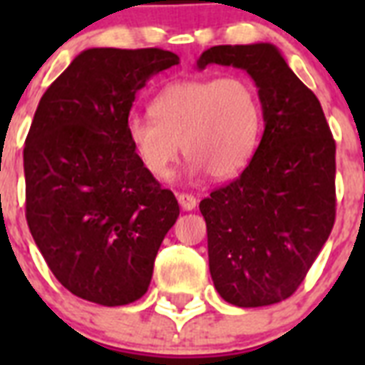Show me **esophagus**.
<instances>
[{
  "instance_id": "obj_1",
  "label": "esophagus",
  "mask_w": 365,
  "mask_h": 365,
  "mask_svg": "<svg viewBox=\"0 0 365 365\" xmlns=\"http://www.w3.org/2000/svg\"><path fill=\"white\" fill-rule=\"evenodd\" d=\"M178 202H180V206H182V210L185 212L193 210L195 206H197V199H195L193 195H189V193L178 195Z\"/></svg>"
}]
</instances>
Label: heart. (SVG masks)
<instances>
[{"instance_id":"1","label":"heart","mask_w":365,"mask_h":365,"mask_svg":"<svg viewBox=\"0 0 365 365\" xmlns=\"http://www.w3.org/2000/svg\"><path fill=\"white\" fill-rule=\"evenodd\" d=\"M151 117L130 115L126 136L138 160L168 180L183 153L191 174L227 180L248 166L259 143L263 113L254 83L242 76L170 83L151 102Z\"/></svg>"}]
</instances>
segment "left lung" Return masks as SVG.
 <instances>
[{"label": "left lung", "mask_w": 365, "mask_h": 365, "mask_svg": "<svg viewBox=\"0 0 365 365\" xmlns=\"http://www.w3.org/2000/svg\"><path fill=\"white\" fill-rule=\"evenodd\" d=\"M233 66L254 79L265 130L237 180L200 200L217 294L237 307L288 299L335 222V142L322 106L271 43L217 45L197 70Z\"/></svg>", "instance_id": "8db88e82"}]
</instances>
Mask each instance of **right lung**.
Returning a JSON list of instances; mask_svg holds the SVG:
<instances>
[{
	"label": "right lung",
	"instance_id": "obj_1",
	"mask_svg": "<svg viewBox=\"0 0 365 365\" xmlns=\"http://www.w3.org/2000/svg\"><path fill=\"white\" fill-rule=\"evenodd\" d=\"M176 64L163 48H87L39 100L24 148L26 220L48 269L81 299H140L180 216L126 136L138 91Z\"/></svg>",
	"mask_w": 365,
	"mask_h": 365
}]
</instances>
